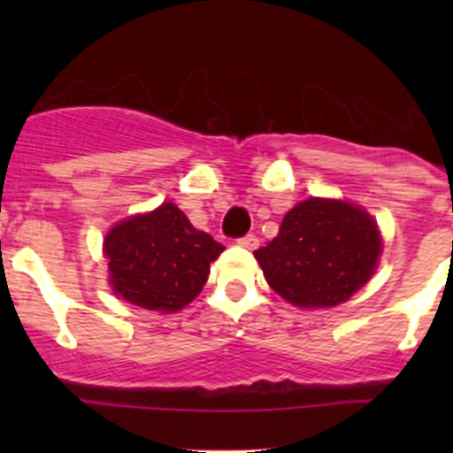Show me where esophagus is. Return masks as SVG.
<instances>
[{
	"label": "esophagus",
	"mask_w": 453,
	"mask_h": 453,
	"mask_svg": "<svg viewBox=\"0 0 453 453\" xmlns=\"http://www.w3.org/2000/svg\"><path fill=\"white\" fill-rule=\"evenodd\" d=\"M236 243H239L241 248H248V250H256V248H258V239H256L254 234H245V236H241V239L236 241Z\"/></svg>",
	"instance_id": "34e87169"
}]
</instances>
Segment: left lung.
<instances>
[{
  "label": "left lung",
  "instance_id": "left-lung-1",
  "mask_svg": "<svg viewBox=\"0 0 453 453\" xmlns=\"http://www.w3.org/2000/svg\"><path fill=\"white\" fill-rule=\"evenodd\" d=\"M254 256L265 280L287 303L328 309L346 303L372 278L381 234L359 205L311 197L285 214L276 239Z\"/></svg>",
  "mask_w": 453,
  "mask_h": 453
}]
</instances>
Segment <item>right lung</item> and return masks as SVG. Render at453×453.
<instances>
[{
  "instance_id": "add662e5",
  "label": "right lung",
  "mask_w": 453,
  "mask_h": 453,
  "mask_svg": "<svg viewBox=\"0 0 453 453\" xmlns=\"http://www.w3.org/2000/svg\"><path fill=\"white\" fill-rule=\"evenodd\" d=\"M223 245L193 227L175 203L116 223L104 236L109 285L118 298L149 311H180L203 289Z\"/></svg>"
}]
</instances>
